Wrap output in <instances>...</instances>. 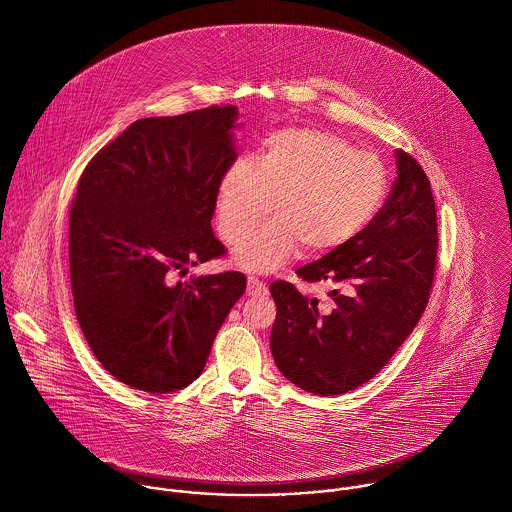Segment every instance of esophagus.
Segmentation results:
<instances>
[{"label":"esophagus","instance_id":"esophagus-1","mask_svg":"<svg viewBox=\"0 0 512 512\" xmlns=\"http://www.w3.org/2000/svg\"><path fill=\"white\" fill-rule=\"evenodd\" d=\"M267 293V287H265V283L261 281V279H257V277H249L247 279V295L249 297H263Z\"/></svg>","mask_w":512,"mask_h":512}]
</instances>
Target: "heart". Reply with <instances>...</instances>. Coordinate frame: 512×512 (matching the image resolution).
I'll list each match as a JSON object with an SVG mask.
<instances>
[{
	"instance_id": "obj_1",
	"label": "heart",
	"mask_w": 512,
	"mask_h": 512,
	"mask_svg": "<svg viewBox=\"0 0 512 512\" xmlns=\"http://www.w3.org/2000/svg\"><path fill=\"white\" fill-rule=\"evenodd\" d=\"M387 193L385 165L345 139L309 127L267 137L253 163L239 159L219 179L215 219L233 245L271 209L275 217L247 235L233 259L247 271L269 273L301 249L329 253L361 233Z\"/></svg>"
}]
</instances>
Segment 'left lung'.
<instances>
[{
	"label": "left lung",
	"instance_id": "obj_1",
	"mask_svg": "<svg viewBox=\"0 0 512 512\" xmlns=\"http://www.w3.org/2000/svg\"><path fill=\"white\" fill-rule=\"evenodd\" d=\"M437 209L413 155L397 151V179L371 223L345 245L297 269L307 283L331 281L333 303L275 281L271 353L307 393L331 397L373 379L419 323L437 267Z\"/></svg>",
	"mask_w": 512,
	"mask_h": 512
}]
</instances>
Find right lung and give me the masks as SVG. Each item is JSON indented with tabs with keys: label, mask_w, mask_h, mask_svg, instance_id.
<instances>
[{
	"label": "right lung",
	"mask_w": 512,
	"mask_h": 512,
	"mask_svg": "<svg viewBox=\"0 0 512 512\" xmlns=\"http://www.w3.org/2000/svg\"><path fill=\"white\" fill-rule=\"evenodd\" d=\"M235 105L133 121L83 169L69 213V275L79 327L117 381L173 393L205 369L239 271L173 283L225 255L215 191L235 163Z\"/></svg>",
	"instance_id": "obj_1"
}]
</instances>
